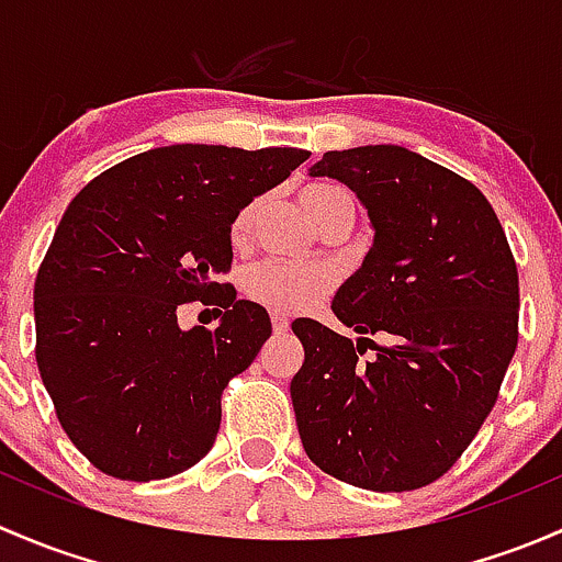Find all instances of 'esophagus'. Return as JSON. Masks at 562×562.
I'll return each mask as SVG.
<instances>
[{
  "label": "esophagus",
  "mask_w": 562,
  "mask_h": 562,
  "mask_svg": "<svg viewBox=\"0 0 562 562\" xmlns=\"http://www.w3.org/2000/svg\"><path fill=\"white\" fill-rule=\"evenodd\" d=\"M270 322H273L276 333H286V329H289V319L283 314H273V316H270Z\"/></svg>",
  "instance_id": "1"
}]
</instances>
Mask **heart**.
I'll return each instance as SVG.
<instances>
[{
	"label": "heart",
	"mask_w": 562,
	"mask_h": 562,
	"mask_svg": "<svg viewBox=\"0 0 562 562\" xmlns=\"http://www.w3.org/2000/svg\"><path fill=\"white\" fill-rule=\"evenodd\" d=\"M305 216L324 229L338 218H355V205L351 196L338 187L329 183H305L297 194ZM259 200L243 202L233 213L227 227V238L233 248H246L251 240L254 216H257ZM335 276L322 265H281L262 262L243 276V292L248 300L265 305L279 314H297V311L316 305L324 294L333 289Z\"/></svg>",
	"instance_id": "obj_1"
}]
</instances>
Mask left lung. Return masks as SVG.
<instances>
[{"label": "left lung", "instance_id": "obj_1", "mask_svg": "<svg viewBox=\"0 0 562 562\" xmlns=\"http://www.w3.org/2000/svg\"><path fill=\"white\" fill-rule=\"evenodd\" d=\"M311 176L357 192L375 240L329 305L362 338L292 324L305 349L289 386L303 449L355 487L419 490L495 406L519 340L517 262L487 196L408 148L327 151Z\"/></svg>", "mask_w": 562, "mask_h": 562}]
</instances>
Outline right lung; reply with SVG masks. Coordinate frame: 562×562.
Instances as JSON below:
<instances>
[{"instance_id": "obj_1", "label": "right lung", "mask_w": 562, "mask_h": 562, "mask_svg": "<svg viewBox=\"0 0 562 562\" xmlns=\"http://www.w3.org/2000/svg\"><path fill=\"white\" fill-rule=\"evenodd\" d=\"M308 156L161 146L67 205L34 279V357L61 430L102 473L151 482L211 452L224 390L273 333L268 311L222 281L229 218ZM194 299L225 308L216 330L177 327Z\"/></svg>"}]
</instances>
